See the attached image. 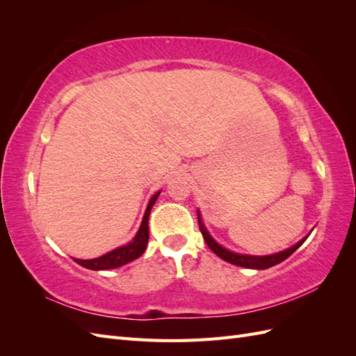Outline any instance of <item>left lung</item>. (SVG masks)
I'll use <instances>...</instances> for the list:
<instances>
[{
    "mask_svg": "<svg viewBox=\"0 0 356 356\" xmlns=\"http://www.w3.org/2000/svg\"><path fill=\"white\" fill-rule=\"evenodd\" d=\"M199 229L202 232V236H203L204 242H207V245L211 248V251L213 254H217L220 258H222V260H225L227 263H232L234 266L248 267V268H258V270H263V268H268V267H272L275 264L282 263L284 260H286V258L291 254L296 252V250H298V248L303 245L305 241L307 239V236H306V238L301 239L298 243L288 248V250H285L282 252H277V254H273V255H264V257H254V255L236 254V252H232L229 250H225V248H222L221 245H218L217 242H215L211 238V234L207 232V229H204L203 222L200 221V217H199Z\"/></svg>",
    "mask_w": 356,
    "mask_h": 356,
    "instance_id": "1",
    "label": "left lung"
}]
</instances>
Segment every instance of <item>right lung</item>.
<instances>
[{"label":"right lung","instance_id":"right-lung-1","mask_svg":"<svg viewBox=\"0 0 356 356\" xmlns=\"http://www.w3.org/2000/svg\"><path fill=\"white\" fill-rule=\"evenodd\" d=\"M159 195H160V191L156 193V195L152 197V200H149L147 211L144 213L141 227H139L136 236L131 243L124 245L122 248H117V250L105 254L99 258H93V260H77V258H75L74 261L86 268H90V270H106V268H115V267L124 266V264L131 263V261L136 260V258L141 257L145 251L147 242H148V217H149V212H152V208L156 203Z\"/></svg>","mask_w":356,"mask_h":356}]
</instances>
